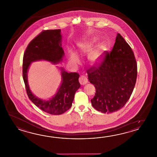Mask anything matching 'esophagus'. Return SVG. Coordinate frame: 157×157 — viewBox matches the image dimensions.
<instances>
[{"mask_svg": "<svg viewBox=\"0 0 157 157\" xmlns=\"http://www.w3.org/2000/svg\"><path fill=\"white\" fill-rule=\"evenodd\" d=\"M88 80L86 76H81L79 78V82L81 85H85L86 83H87Z\"/></svg>", "mask_w": 157, "mask_h": 157, "instance_id": "obj_1", "label": "esophagus"}]
</instances>
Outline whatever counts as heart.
<instances>
[{"instance_id": "b5f03b06", "label": "heart", "mask_w": 157, "mask_h": 157, "mask_svg": "<svg viewBox=\"0 0 157 157\" xmlns=\"http://www.w3.org/2000/svg\"><path fill=\"white\" fill-rule=\"evenodd\" d=\"M97 39L93 38L91 39L85 40L81 42L77 45V52L81 55H85L89 53L93 47L94 44L95 43ZM104 49V45L100 43L98 44L93 50H91L89 54V60L92 64L98 63L101 59L102 51ZM69 60L71 63L77 64L80 63V58L77 54L71 51L70 52Z\"/></svg>"}]
</instances>
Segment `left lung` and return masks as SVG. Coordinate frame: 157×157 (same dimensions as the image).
<instances>
[{
    "instance_id": "1",
    "label": "left lung",
    "mask_w": 157,
    "mask_h": 157,
    "mask_svg": "<svg viewBox=\"0 0 157 157\" xmlns=\"http://www.w3.org/2000/svg\"><path fill=\"white\" fill-rule=\"evenodd\" d=\"M86 71L89 82L96 88L91 100L96 110L110 113L124 107L135 86L137 67L133 51L120 33L112 50Z\"/></svg>"
}]
</instances>
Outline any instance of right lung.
<instances>
[{
    "instance_id": "1",
    "label": "right lung",
    "mask_w": 157,
    "mask_h": 157,
    "mask_svg": "<svg viewBox=\"0 0 157 157\" xmlns=\"http://www.w3.org/2000/svg\"><path fill=\"white\" fill-rule=\"evenodd\" d=\"M60 30H43L30 41L24 53L22 75L28 97L40 109L53 115L64 113L70 108L76 91L80 87L79 74L62 70V82L56 95L49 100H41L31 93L27 82V71L31 62L45 60L58 63L62 60Z\"/></svg>"
}]
</instances>
